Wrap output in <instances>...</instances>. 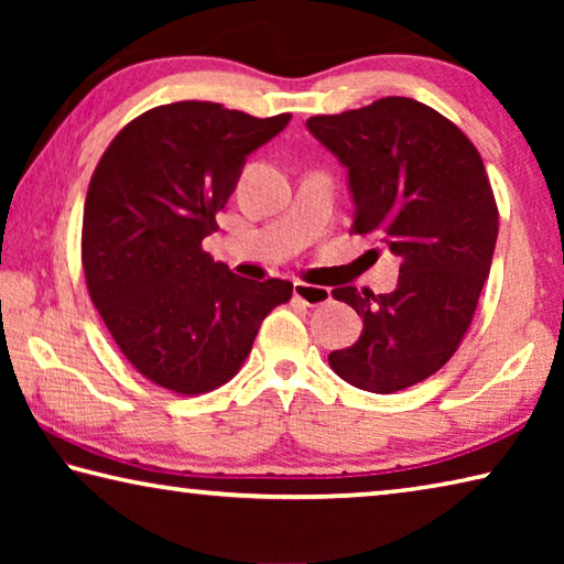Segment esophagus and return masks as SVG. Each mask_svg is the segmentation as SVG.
Instances as JSON below:
<instances>
[{
  "label": "esophagus",
  "mask_w": 564,
  "mask_h": 564,
  "mask_svg": "<svg viewBox=\"0 0 564 564\" xmlns=\"http://www.w3.org/2000/svg\"><path fill=\"white\" fill-rule=\"evenodd\" d=\"M293 295L295 299H301L305 305H323L326 301H330V289H326V285H311V283L295 281Z\"/></svg>",
  "instance_id": "34e87169"
}]
</instances>
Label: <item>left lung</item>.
<instances>
[{"label":"left lung","instance_id":"8db88e82","mask_svg":"<svg viewBox=\"0 0 564 564\" xmlns=\"http://www.w3.org/2000/svg\"><path fill=\"white\" fill-rule=\"evenodd\" d=\"M305 127L348 171L352 231L378 234L400 261L390 293L333 291L362 318L330 368L368 393H395L441 370L470 328L498 241V206L470 139L408 97L311 117Z\"/></svg>","mask_w":564,"mask_h":564}]
</instances>
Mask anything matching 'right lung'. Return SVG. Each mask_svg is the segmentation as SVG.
<instances>
[{
  "label": "right lung",
  "mask_w": 564,
  "mask_h": 564,
  "mask_svg": "<svg viewBox=\"0 0 564 564\" xmlns=\"http://www.w3.org/2000/svg\"><path fill=\"white\" fill-rule=\"evenodd\" d=\"M289 121L176 101L141 113L104 151L84 204V275L111 338L151 383L181 395L224 386L291 299V281L243 279L202 248L246 159Z\"/></svg>",
  "instance_id": "1"
}]
</instances>
